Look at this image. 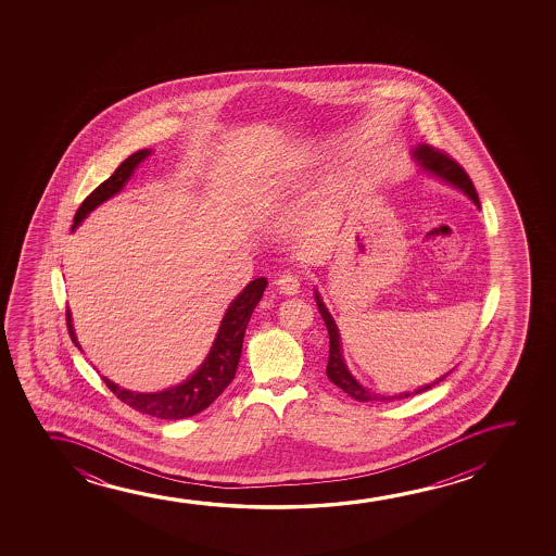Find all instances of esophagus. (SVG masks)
<instances>
[{"instance_id":"1","label":"esophagus","mask_w":556,"mask_h":556,"mask_svg":"<svg viewBox=\"0 0 556 556\" xmlns=\"http://www.w3.org/2000/svg\"><path fill=\"white\" fill-rule=\"evenodd\" d=\"M277 287L281 290L282 294L294 296L300 292V277L296 274H285L277 279Z\"/></svg>"}]
</instances>
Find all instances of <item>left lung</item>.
Instances as JSON below:
<instances>
[{
  "label": "left lung",
  "instance_id": "8db88e82",
  "mask_svg": "<svg viewBox=\"0 0 556 556\" xmlns=\"http://www.w3.org/2000/svg\"><path fill=\"white\" fill-rule=\"evenodd\" d=\"M412 155H414V160L418 161L419 165L426 168V170L433 173L437 178H441L444 182L456 186L457 190L464 191L467 198L472 199L475 205H479V195H477V190H475V186H472L471 178L465 173L464 167H462L459 163H456V161L450 157L448 153L441 152V150H437L433 146L419 144L414 148ZM315 300H317L320 317H323L325 325H327L328 338H330V351H328L327 365L328 380L342 389L343 393L353 396L355 401H361V403H368V401H383V403H389V401H396V399H408V396L418 395V393H424L427 389L433 388V386L441 383V381L448 376L450 372L444 374L442 378L434 380L433 383H427V386H421L419 389L406 391V393H399V395H380V393L368 391V389L363 388V386L353 378V374L348 370V366L343 363L340 332H338L334 319H332L330 313H328L327 305L323 304L319 292H315Z\"/></svg>",
  "mask_w": 556,
  "mask_h": 556
}]
</instances>
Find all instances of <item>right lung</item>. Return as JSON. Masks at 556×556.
Segmentation results:
<instances>
[{
  "label": "right lung",
  "instance_id": "right-lung-1",
  "mask_svg": "<svg viewBox=\"0 0 556 556\" xmlns=\"http://www.w3.org/2000/svg\"><path fill=\"white\" fill-rule=\"evenodd\" d=\"M150 153L152 150H140L123 161L122 165L115 168L114 175L85 198L84 203L77 208L72 228H77L85 220V216L94 211L100 203H104L106 199L119 193L135 173V168ZM266 287V277H258L249 282L243 292L229 304L228 312L224 315L220 328H218L216 340L211 348V353L206 355L203 365L199 366L198 370L180 386L165 389L160 393H135L129 389L115 386L114 381H110L108 378H102V380L119 401L129 404L130 408H135V410L148 414V416H155L160 419H184L205 410L236 378L237 365H239L241 350H243L244 330H247L252 312L258 305ZM66 320H68L70 338L79 348L76 332L72 327L70 312H66Z\"/></svg>",
  "mask_w": 556,
  "mask_h": 556
}]
</instances>
